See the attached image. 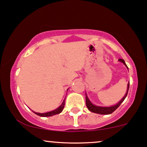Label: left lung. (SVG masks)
I'll return each instance as SVG.
<instances>
[{
    "instance_id": "obj_1",
    "label": "left lung",
    "mask_w": 147,
    "mask_h": 147,
    "mask_svg": "<svg viewBox=\"0 0 147 147\" xmlns=\"http://www.w3.org/2000/svg\"><path fill=\"white\" fill-rule=\"evenodd\" d=\"M119 61L122 62V63L126 65V68H128L127 65H126V64L125 63V61H124V59H119ZM129 89V82L128 83L127 90H126V92L125 95L124 96V97H123V98L121 99V100L119 101V102H118L117 104H115V105L112 106H109V107H102V106H98L94 105V104H92V103H91L90 101L89 100V99L88 98V96L86 95V104L88 109L90 111H91V112L95 113H98V114H101V115L111 114L112 113H113L114 111H115L119 106H120V104L123 102V101L125 99L126 97L127 96Z\"/></svg>"
}]
</instances>
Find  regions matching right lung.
Listing matches in <instances>:
<instances>
[{"instance_id":"add662e5","label":"right lung","mask_w":147,"mask_h":147,"mask_svg":"<svg viewBox=\"0 0 147 147\" xmlns=\"http://www.w3.org/2000/svg\"><path fill=\"white\" fill-rule=\"evenodd\" d=\"M64 105H65V99H64L63 103H62L61 105L59 107L57 108V109H55V110L52 111H50V112H48V113H36V112H34V111L33 112L36 115H37L41 116V117H50V116L55 115H57V114H59L60 113H61L64 108Z\"/></svg>"}]
</instances>
